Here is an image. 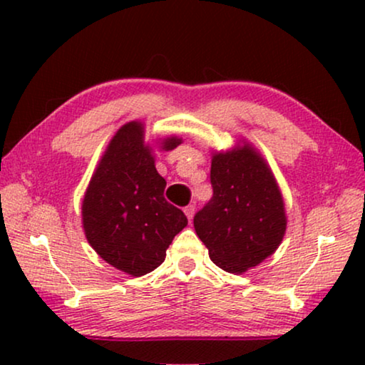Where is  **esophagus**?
I'll use <instances>...</instances> for the list:
<instances>
[{"label": "esophagus", "instance_id": "34e87169", "mask_svg": "<svg viewBox=\"0 0 365 365\" xmlns=\"http://www.w3.org/2000/svg\"><path fill=\"white\" fill-rule=\"evenodd\" d=\"M194 211H196V207H194V204H189V206L184 207V212H186V216H187L189 221H191V219H192Z\"/></svg>", "mask_w": 365, "mask_h": 365}]
</instances>
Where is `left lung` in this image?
I'll use <instances>...</instances> for the list:
<instances>
[{
    "label": "left lung",
    "instance_id": "obj_1",
    "mask_svg": "<svg viewBox=\"0 0 365 365\" xmlns=\"http://www.w3.org/2000/svg\"><path fill=\"white\" fill-rule=\"evenodd\" d=\"M212 197L194 216V229L211 261L244 272L276 251L286 232L281 192L252 148L219 153L211 164Z\"/></svg>",
    "mask_w": 365,
    "mask_h": 365
}]
</instances>
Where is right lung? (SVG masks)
<instances>
[{"instance_id": "add662e5", "label": "right lung", "mask_w": 365, "mask_h": 365, "mask_svg": "<svg viewBox=\"0 0 365 365\" xmlns=\"http://www.w3.org/2000/svg\"><path fill=\"white\" fill-rule=\"evenodd\" d=\"M181 139H168L173 149ZM166 181L144 146L143 124L128 123L109 143L83 201V226L104 261L131 276L161 266L174 236L187 224L164 197Z\"/></svg>"}]
</instances>
